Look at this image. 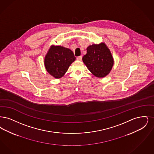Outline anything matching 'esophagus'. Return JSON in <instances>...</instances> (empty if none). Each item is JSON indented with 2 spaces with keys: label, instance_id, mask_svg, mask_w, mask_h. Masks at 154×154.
Masks as SVG:
<instances>
[{
  "label": "esophagus",
  "instance_id": "34e87169",
  "mask_svg": "<svg viewBox=\"0 0 154 154\" xmlns=\"http://www.w3.org/2000/svg\"><path fill=\"white\" fill-rule=\"evenodd\" d=\"M76 59L78 60H79V61H82V56H80L77 57Z\"/></svg>",
  "mask_w": 154,
  "mask_h": 154
}]
</instances>
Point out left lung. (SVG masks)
<instances>
[{"label": "left lung", "instance_id": "obj_1", "mask_svg": "<svg viewBox=\"0 0 154 154\" xmlns=\"http://www.w3.org/2000/svg\"><path fill=\"white\" fill-rule=\"evenodd\" d=\"M82 60L88 70L98 78L110 73L114 64L112 54L105 43L93 44L87 48V54Z\"/></svg>", "mask_w": 154, "mask_h": 154}]
</instances>
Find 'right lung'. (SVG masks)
<instances>
[{"label":"right lung","instance_id":"1","mask_svg":"<svg viewBox=\"0 0 154 154\" xmlns=\"http://www.w3.org/2000/svg\"><path fill=\"white\" fill-rule=\"evenodd\" d=\"M73 52L65 47L52 45L47 53L44 64L48 72L54 78H61L75 60Z\"/></svg>","mask_w":154,"mask_h":154}]
</instances>
